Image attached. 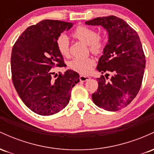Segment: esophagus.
<instances>
[{
    "mask_svg": "<svg viewBox=\"0 0 154 154\" xmlns=\"http://www.w3.org/2000/svg\"><path fill=\"white\" fill-rule=\"evenodd\" d=\"M91 79V77L89 76H85V75H80L79 77V80L82 81V82H85V81H87L88 79Z\"/></svg>",
    "mask_w": 154,
    "mask_h": 154,
    "instance_id": "34e87169",
    "label": "esophagus"
}]
</instances>
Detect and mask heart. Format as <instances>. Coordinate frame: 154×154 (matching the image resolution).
Here are the masks:
<instances>
[{
    "instance_id": "b5f03b06",
    "label": "heart",
    "mask_w": 154,
    "mask_h": 154,
    "mask_svg": "<svg viewBox=\"0 0 154 154\" xmlns=\"http://www.w3.org/2000/svg\"><path fill=\"white\" fill-rule=\"evenodd\" d=\"M72 36L88 44L90 51L95 54H99L105 46L103 37L97 35L95 29L86 26H79L73 31ZM56 46L60 54L64 56L69 54V41L66 35H61L56 40ZM95 61L92 57L75 58L69 62V67L80 74H88L94 66Z\"/></svg>"
}]
</instances>
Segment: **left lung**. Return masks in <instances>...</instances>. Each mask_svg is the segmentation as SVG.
<instances>
[{"mask_svg":"<svg viewBox=\"0 0 154 154\" xmlns=\"http://www.w3.org/2000/svg\"><path fill=\"white\" fill-rule=\"evenodd\" d=\"M85 24L103 26L109 37L96 68L106 74L97 78L98 88L92 99L101 109L119 111L131 103L142 84L146 57L140 40L128 23L114 16L98 17ZM109 73L112 77L107 81Z\"/></svg>","mask_w":154,"mask_h":154,"instance_id":"left-lung-1","label":"left lung"}]
</instances>
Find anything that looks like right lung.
I'll return each mask as SVG.
<instances>
[{
	"label": "right lung",
	"instance_id": "obj_1",
	"mask_svg": "<svg viewBox=\"0 0 154 154\" xmlns=\"http://www.w3.org/2000/svg\"><path fill=\"white\" fill-rule=\"evenodd\" d=\"M73 23L45 19L26 28L17 40L11 52L12 81L24 103L39 115L50 116L66 106L72 88L79 75L68 69L52 78L54 66H64L56 40Z\"/></svg>",
	"mask_w": 154,
	"mask_h": 154
}]
</instances>
